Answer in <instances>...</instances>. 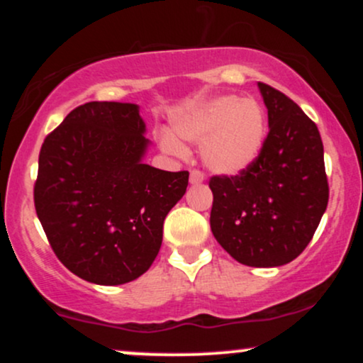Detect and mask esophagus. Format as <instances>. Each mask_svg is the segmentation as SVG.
Wrapping results in <instances>:
<instances>
[{
  "mask_svg": "<svg viewBox=\"0 0 363 363\" xmlns=\"http://www.w3.org/2000/svg\"><path fill=\"white\" fill-rule=\"evenodd\" d=\"M203 181H205V174H203L201 170H191V174H189V182H191V184L198 186V184H201Z\"/></svg>",
  "mask_w": 363,
  "mask_h": 363,
  "instance_id": "obj_1",
  "label": "esophagus"
}]
</instances>
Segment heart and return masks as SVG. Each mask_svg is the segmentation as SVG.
<instances>
[{"mask_svg": "<svg viewBox=\"0 0 363 363\" xmlns=\"http://www.w3.org/2000/svg\"><path fill=\"white\" fill-rule=\"evenodd\" d=\"M174 129L179 138L201 145L203 162L211 172L237 176L261 155L268 121L259 102L223 95L179 116ZM160 147L169 155H187V148L170 131L160 135Z\"/></svg>", "mask_w": 363, "mask_h": 363, "instance_id": "b5f03b06", "label": "heart"}]
</instances>
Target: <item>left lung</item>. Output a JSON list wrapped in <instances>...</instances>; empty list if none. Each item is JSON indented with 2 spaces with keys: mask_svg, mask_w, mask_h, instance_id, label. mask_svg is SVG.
Masks as SVG:
<instances>
[{
  "mask_svg": "<svg viewBox=\"0 0 363 363\" xmlns=\"http://www.w3.org/2000/svg\"><path fill=\"white\" fill-rule=\"evenodd\" d=\"M269 133L261 155L237 176H213L210 225L235 261L273 268L294 261L326 211L329 186L319 129L280 90L257 83Z\"/></svg>",
  "mask_w": 363,
  "mask_h": 363,
  "instance_id": "obj_1",
  "label": "left lung"
}]
</instances>
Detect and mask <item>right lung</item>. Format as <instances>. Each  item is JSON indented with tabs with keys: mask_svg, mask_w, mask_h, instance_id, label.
Returning a JSON list of instances; mask_svg holds the SVG:
<instances>
[{
	"mask_svg": "<svg viewBox=\"0 0 363 363\" xmlns=\"http://www.w3.org/2000/svg\"><path fill=\"white\" fill-rule=\"evenodd\" d=\"M136 104L86 102L45 136L34 203L54 254L97 285L141 277L189 172L143 164L148 140Z\"/></svg>",
	"mask_w": 363,
	"mask_h": 363,
	"instance_id": "right-lung-1",
	"label": "right lung"
}]
</instances>
